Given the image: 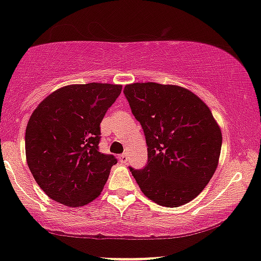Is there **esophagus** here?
Wrapping results in <instances>:
<instances>
[{"instance_id":"34e87169","label":"esophagus","mask_w":261,"mask_h":261,"mask_svg":"<svg viewBox=\"0 0 261 261\" xmlns=\"http://www.w3.org/2000/svg\"><path fill=\"white\" fill-rule=\"evenodd\" d=\"M118 160H120L121 163H125L127 162V155H125V153H121V155L118 156Z\"/></svg>"}]
</instances>
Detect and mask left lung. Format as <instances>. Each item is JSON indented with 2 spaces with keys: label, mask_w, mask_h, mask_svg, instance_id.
Wrapping results in <instances>:
<instances>
[{
  "label": "left lung",
  "mask_w": 261,
  "mask_h": 261,
  "mask_svg": "<svg viewBox=\"0 0 261 261\" xmlns=\"http://www.w3.org/2000/svg\"><path fill=\"white\" fill-rule=\"evenodd\" d=\"M123 93L146 139V166L129 167L140 190L165 207L189 203L205 188L219 161L223 137L211 110L179 86L133 83Z\"/></svg>",
  "instance_id": "1"
}]
</instances>
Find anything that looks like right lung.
I'll use <instances>...</instances> for the list:
<instances>
[{
  "instance_id": "right-lung-1",
  "label": "right lung",
  "mask_w": 261,
  "mask_h": 261,
  "mask_svg": "<svg viewBox=\"0 0 261 261\" xmlns=\"http://www.w3.org/2000/svg\"><path fill=\"white\" fill-rule=\"evenodd\" d=\"M121 85H70L53 92L32 112L25 132L28 166L48 197L69 207L100 195L114 155L99 151L100 123L121 94Z\"/></svg>"
}]
</instances>
